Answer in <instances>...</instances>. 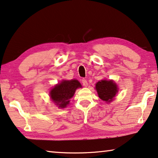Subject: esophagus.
Instances as JSON below:
<instances>
[{
  "mask_svg": "<svg viewBox=\"0 0 158 158\" xmlns=\"http://www.w3.org/2000/svg\"><path fill=\"white\" fill-rule=\"evenodd\" d=\"M81 82H82V84H83L84 86H87L88 83H87V81H86L85 79H82Z\"/></svg>",
  "mask_w": 158,
  "mask_h": 158,
  "instance_id": "esophagus-1",
  "label": "esophagus"
}]
</instances>
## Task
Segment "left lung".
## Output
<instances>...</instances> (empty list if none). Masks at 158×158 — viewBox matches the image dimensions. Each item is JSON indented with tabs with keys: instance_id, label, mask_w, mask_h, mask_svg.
<instances>
[{
	"instance_id": "left-lung-1",
	"label": "left lung",
	"mask_w": 158,
	"mask_h": 158,
	"mask_svg": "<svg viewBox=\"0 0 158 158\" xmlns=\"http://www.w3.org/2000/svg\"><path fill=\"white\" fill-rule=\"evenodd\" d=\"M96 90L99 97L103 101L110 102L116 95L118 88L114 81L102 80L96 84Z\"/></svg>"
}]
</instances>
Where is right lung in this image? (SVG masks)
Returning a JSON list of instances; mask_svg holds the SVG:
<instances>
[{"label": "right lung", "instance_id": "1", "mask_svg": "<svg viewBox=\"0 0 158 158\" xmlns=\"http://www.w3.org/2000/svg\"><path fill=\"white\" fill-rule=\"evenodd\" d=\"M81 87L76 79L64 80L58 84L50 92L51 98L60 108H64L69 103V99L74 96L77 88Z\"/></svg>", "mask_w": 158, "mask_h": 158}]
</instances>
